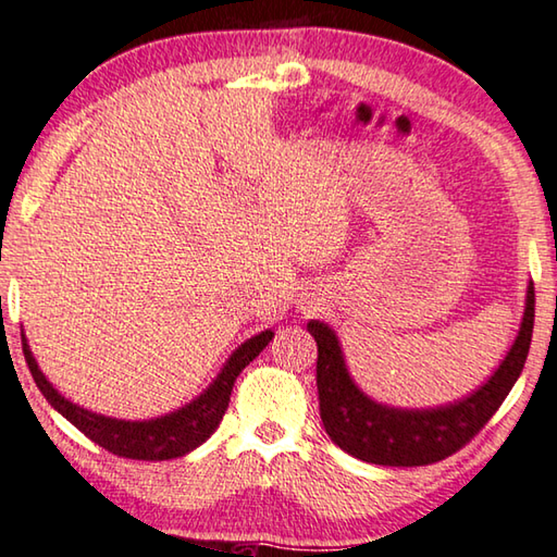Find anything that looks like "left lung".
I'll use <instances>...</instances> for the list:
<instances>
[{"label": "left lung", "instance_id": "left-lung-1", "mask_svg": "<svg viewBox=\"0 0 557 557\" xmlns=\"http://www.w3.org/2000/svg\"><path fill=\"white\" fill-rule=\"evenodd\" d=\"M535 319V289L528 287L516 344L498 371L467 400L437 410H395L373 403L348 379L332 329L309 322L317 342L319 412L326 435L348 455L383 467H425L455 455L484 430L523 371Z\"/></svg>", "mask_w": 557, "mask_h": 557}]
</instances>
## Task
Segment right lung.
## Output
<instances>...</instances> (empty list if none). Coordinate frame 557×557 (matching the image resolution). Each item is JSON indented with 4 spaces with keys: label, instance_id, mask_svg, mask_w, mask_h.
<instances>
[{
    "label": "right lung",
    "instance_id": "add662e5",
    "mask_svg": "<svg viewBox=\"0 0 557 557\" xmlns=\"http://www.w3.org/2000/svg\"><path fill=\"white\" fill-rule=\"evenodd\" d=\"M272 332H262L245 342L238 351H235L219 379L206 391L199 400H194L186 408L176 410L164 418L149 420V422H125L102 418V414L88 412L78 408V405L61 398L59 391L44 379V373L36 366L34 356L26 346V338H22L26 366L34 375V383L39 385L44 398L49 400L55 410H59L65 420L73 422L83 435L90 437L102 449L112 451L117 457L127 459H143V461H162V459H176L184 457L188 451L203 445L215 428L221 425L225 410H228L233 383L238 379L240 371L256 358L262 348L270 344Z\"/></svg>",
    "mask_w": 557,
    "mask_h": 557
}]
</instances>
